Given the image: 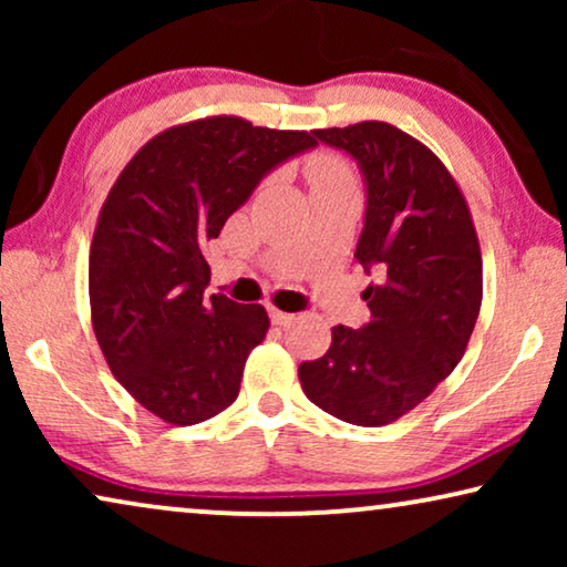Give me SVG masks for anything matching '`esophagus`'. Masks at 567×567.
Segmentation results:
<instances>
[{"mask_svg":"<svg viewBox=\"0 0 567 567\" xmlns=\"http://www.w3.org/2000/svg\"><path fill=\"white\" fill-rule=\"evenodd\" d=\"M268 312H270V322L278 324V328H286V324H291L293 320H297V317H293V315L281 312V309H276V307H270Z\"/></svg>","mask_w":567,"mask_h":567,"instance_id":"esophagus-1","label":"esophagus"}]
</instances>
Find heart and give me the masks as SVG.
Here are the masks:
<instances>
[{
	"label": "heart",
	"instance_id": "1",
	"mask_svg": "<svg viewBox=\"0 0 567 567\" xmlns=\"http://www.w3.org/2000/svg\"><path fill=\"white\" fill-rule=\"evenodd\" d=\"M307 181H309V188H312V185L353 181V177L343 159L336 157V154L322 152V154H315V157L307 162Z\"/></svg>",
	"mask_w": 567,
	"mask_h": 567
}]
</instances>
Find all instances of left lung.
I'll use <instances>...</instances> for the list:
<instances>
[{
    "label": "left lung",
    "instance_id": "1",
    "mask_svg": "<svg viewBox=\"0 0 567 567\" xmlns=\"http://www.w3.org/2000/svg\"><path fill=\"white\" fill-rule=\"evenodd\" d=\"M312 134L359 159L369 200L355 258L379 284L361 293L369 322L336 324L299 382L324 413L379 429L421 405L467 351L483 305L480 239L454 175L415 136L384 121Z\"/></svg>",
    "mask_w": 567,
    "mask_h": 567
}]
</instances>
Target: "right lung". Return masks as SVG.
<instances>
[{
  "label": "right lung",
  "instance_id": "1",
  "mask_svg": "<svg viewBox=\"0 0 567 567\" xmlns=\"http://www.w3.org/2000/svg\"><path fill=\"white\" fill-rule=\"evenodd\" d=\"M309 131L239 115L177 123L115 177L90 245V315L113 377L169 425H196L239 394L266 307L204 297L206 247L278 162L315 146Z\"/></svg>",
  "mask_w": 567,
  "mask_h": 567
}]
</instances>
